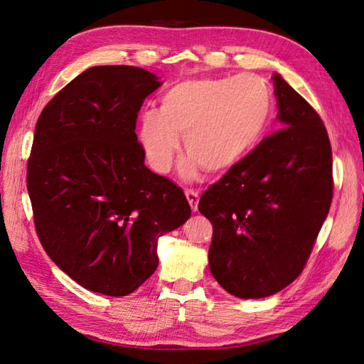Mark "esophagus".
<instances>
[{
  "mask_svg": "<svg viewBox=\"0 0 364 364\" xmlns=\"http://www.w3.org/2000/svg\"><path fill=\"white\" fill-rule=\"evenodd\" d=\"M184 194H186V198H188V202L191 205V210L197 213L198 211V200H200L198 192L194 191V189H186V191H184Z\"/></svg>",
  "mask_w": 364,
  "mask_h": 364,
  "instance_id": "obj_1",
  "label": "esophagus"
}]
</instances>
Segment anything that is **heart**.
<instances>
[{
    "instance_id": "1",
    "label": "heart",
    "mask_w": 364,
    "mask_h": 364,
    "mask_svg": "<svg viewBox=\"0 0 364 364\" xmlns=\"http://www.w3.org/2000/svg\"><path fill=\"white\" fill-rule=\"evenodd\" d=\"M275 114L274 92L257 75L197 78L173 84L159 97V109L145 107L136 136L149 166L167 173L180 150L184 180L205 168L227 173L250 158L264 141Z\"/></svg>"
}]
</instances>
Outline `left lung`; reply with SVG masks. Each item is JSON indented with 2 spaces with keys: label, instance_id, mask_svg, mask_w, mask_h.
<instances>
[{
  "label": "left lung",
  "instance_id": "1",
  "mask_svg": "<svg viewBox=\"0 0 364 364\" xmlns=\"http://www.w3.org/2000/svg\"><path fill=\"white\" fill-rule=\"evenodd\" d=\"M283 129L200 198L213 223L210 270L239 299H262L300 275L327 219L333 178L327 129L282 75H274Z\"/></svg>",
  "mask_w": 364,
  "mask_h": 364
}]
</instances>
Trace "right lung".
<instances>
[{
    "label": "right lung",
    "instance_id": "right-lung-1",
    "mask_svg": "<svg viewBox=\"0 0 364 364\" xmlns=\"http://www.w3.org/2000/svg\"><path fill=\"white\" fill-rule=\"evenodd\" d=\"M161 84L139 67H90L37 120L26 178L37 235L92 292H134L158 267V239L191 218L184 192L144 164L134 133Z\"/></svg>",
    "mask_w": 364,
    "mask_h": 364
}]
</instances>
